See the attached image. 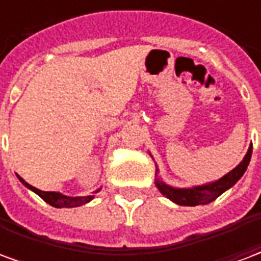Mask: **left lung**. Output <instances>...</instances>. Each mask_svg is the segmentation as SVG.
<instances>
[{
	"label": "left lung",
	"instance_id": "1",
	"mask_svg": "<svg viewBox=\"0 0 261 261\" xmlns=\"http://www.w3.org/2000/svg\"><path fill=\"white\" fill-rule=\"evenodd\" d=\"M250 158H252V145L249 147V151L245 155L243 161L236 166L235 169L230 170L229 173H226L224 177H221V179L215 181H211V183H207V185L194 186L190 187V189H176V187L168 186L159 177L155 179V185L158 187L159 192L162 193L165 197H168L170 201L176 202L179 205L194 207V205L208 204V202L214 201L222 193L226 192L228 189H230L236 181L241 179L243 173L246 172ZM156 172H158V169H156Z\"/></svg>",
	"mask_w": 261,
	"mask_h": 261
}]
</instances>
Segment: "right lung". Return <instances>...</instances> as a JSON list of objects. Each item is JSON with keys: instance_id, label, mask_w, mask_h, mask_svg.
Segmentation results:
<instances>
[{"instance_id": "add662e5", "label": "right lung", "mask_w": 261, "mask_h": 261, "mask_svg": "<svg viewBox=\"0 0 261 261\" xmlns=\"http://www.w3.org/2000/svg\"><path fill=\"white\" fill-rule=\"evenodd\" d=\"M18 179H19L23 185H25L28 189H31L32 192H35L39 197H42L44 201L50 204V205H53L56 208H74V207H80V205H84L86 202H89L95 196H84V197H68L64 196V194H61V193H56V192H43V190H39L36 187L31 186L28 181H25L20 176H18ZM100 192V189H97V193Z\"/></svg>"}]
</instances>
